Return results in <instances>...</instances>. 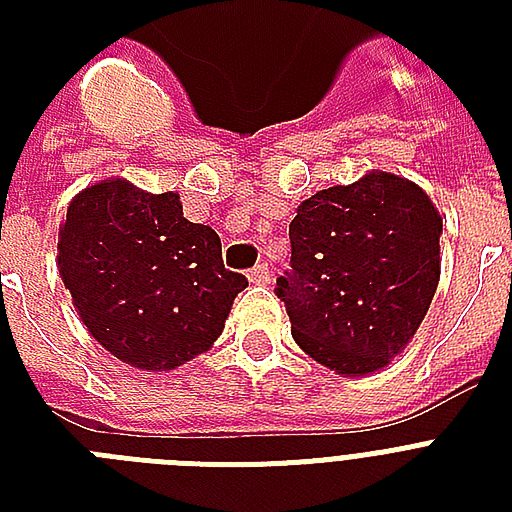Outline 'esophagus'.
<instances>
[{"label":"esophagus","mask_w":512,"mask_h":512,"mask_svg":"<svg viewBox=\"0 0 512 512\" xmlns=\"http://www.w3.org/2000/svg\"><path fill=\"white\" fill-rule=\"evenodd\" d=\"M247 279L252 281V284H271L273 271H271V268H268V265H265V263H257L255 268H249Z\"/></svg>","instance_id":"esophagus-1"}]
</instances>
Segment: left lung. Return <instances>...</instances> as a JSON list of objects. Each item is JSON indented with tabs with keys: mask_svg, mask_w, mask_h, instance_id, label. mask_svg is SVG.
Segmentation results:
<instances>
[{
	"mask_svg": "<svg viewBox=\"0 0 512 512\" xmlns=\"http://www.w3.org/2000/svg\"><path fill=\"white\" fill-rule=\"evenodd\" d=\"M438 241L428 193L390 172L305 199L289 223V271L276 279L297 345L348 377L388 364L436 295Z\"/></svg>",
	"mask_w": 512,
	"mask_h": 512,
	"instance_id": "obj_1",
	"label": "left lung"
}]
</instances>
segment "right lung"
<instances>
[{"label":"right lung","instance_id":"add662e5","mask_svg":"<svg viewBox=\"0 0 512 512\" xmlns=\"http://www.w3.org/2000/svg\"><path fill=\"white\" fill-rule=\"evenodd\" d=\"M58 263L90 335L138 369H175L220 337L247 279L223 265L209 225L177 193L124 180L84 188L60 228Z\"/></svg>","mask_w":512,"mask_h":512}]
</instances>
